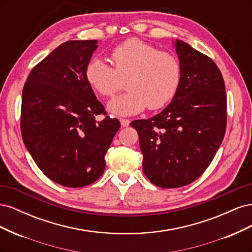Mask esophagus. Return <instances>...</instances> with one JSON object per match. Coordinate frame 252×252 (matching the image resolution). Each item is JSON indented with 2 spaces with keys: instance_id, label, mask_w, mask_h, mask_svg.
I'll use <instances>...</instances> for the list:
<instances>
[{
  "instance_id": "34e87169",
  "label": "esophagus",
  "mask_w": 252,
  "mask_h": 252,
  "mask_svg": "<svg viewBox=\"0 0 252 252\" xmlns=\"http://www.w3.org/2000/svg\"><path fill=\"white\" fill-rule=\"evenodd\" d=\"M120 122H121L122 127H127L129 126V123H130V121L127 119H120Z\"/></svg>"
}]
</instances>
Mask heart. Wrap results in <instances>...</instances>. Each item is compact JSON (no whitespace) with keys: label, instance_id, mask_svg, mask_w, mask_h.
<instances>
[{"label":"heart","instance_id":"b5f03b06","mask_svg":"<svg viewBox=\"0 0 252 252\" xmlns=\"http://www.w3.org/2000/svg\"><path fill=\"white\" fill-rule=\"evenodd\" d=\"M113 67L101 59H91L85 68L89 85L104 97H113L126 81L128 93L114 98L108 110L118 116H131L147 107L163 108L177 94L182 68L178 57L158 51L139 39H129L111 51Z\"/></svg>","mask_w":252,"mask_h":252}]
</instances>
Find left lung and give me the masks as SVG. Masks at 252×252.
Segmentation results:
<instances>
[{
  "mask_svg": "<svg viewBox=\"0 0 252 252\" xmlns=\"http://www.w3.org/2000/svg\"><path fill=\"white\" fill-rule=\"evenodd\" d=\"M175 48L182 68L177 94L161 113L130 123L139 133L143 171L161 188L182 187L201 177L227 124L225 83L217 64L183 41Z\"/></svg>",
  "mask_w": 252,
  "mask_h": 252,
  "instance_id": "8db88e82",
  "label": "left lung"
}]
</instances>
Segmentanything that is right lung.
I'll use <instances>...</instances> for the list:
<instances>
[{
    "instance_id": "add662e5",
    "label": "right lung",
    "mask_w": 252,
    "mask_h": 252,
    "mask_svg": "<svg viewBox=\"0 0 252 252\" xmlns=\"http://www.w3.org/2000/svg\"><path fill=\"white\" fill-rule=\"evenodd\" d=\"M96 40L60 45L30 71L23 87L21 133L37 167L58 184H93L120 121L110 119L85 78ZM104 118L97 121L96 117Z\"/></svg>"
}]
</instances>
